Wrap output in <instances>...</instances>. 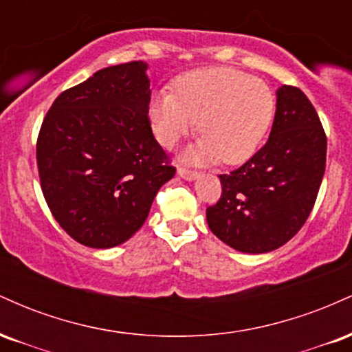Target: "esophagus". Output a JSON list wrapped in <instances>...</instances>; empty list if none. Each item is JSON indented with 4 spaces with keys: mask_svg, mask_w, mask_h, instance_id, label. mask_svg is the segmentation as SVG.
I'll list each match as a JSON object with an SVG mask.
<instances>
[{
    "mask_svg": "<svg viewBox=\"0 0 352 352\" xmlns=\"http://www.w3.org/2000/svg\"><path fill=\"white\" fill-rule=\"evenodd\" d=\"M177 173H179L182 179H185V180H195L197 177H199V173H197L195 170H190V168H187V167H179L177 168Z\"/></svg>",
    "mask_w": 352,
    "mask_h": 352,
    "instance_id": "1",
    "label": "esophagus"
}]
</instances>
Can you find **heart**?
<instances>
[{"label": "heart", "instance_id": "b5f03b06", "mask_svg": "<svg viewBox=\"0 0 352 352\" xmlns=\"http://www.w3.org/2000/svg\"><path fill=\"white\" fill-rule=\"evenodd\" d=\"M273 116L268 84L232 67L188 72L177 80L175 92L159 91L148 104L153 135L164 147L172 148L197 124L201 137L184 155L190 162H245L260 147Z\"/></svg>", "mask_w": 352, "mask_h": 352}]
</instances>
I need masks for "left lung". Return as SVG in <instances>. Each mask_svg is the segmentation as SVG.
Returning a JSON list of instances; mask_svg holds the SVG:
<instances>
[{
	"label": "left lung",
	"mask_w": 352,
	"mask_h": 352,
	"mask_svg": "<svg viewBox=\"0 0 352 352\" xmlns=\"http://www.w3.org/2000/svg\"><path fill=\"white\" fill-rule=\"evenodd\" d=\"M326 134L301 89L276 91L270 139L248 162L220 177L221 197L207 208L213 235L243 253H268L300 232L326 168Z\"/></svg>",
	"instance_id": "8db88e82"
}]
</instances>
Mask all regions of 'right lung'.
<instances>
[{
    "mask_svg": "<svg viewBox=\"0 0 352 352\" xmlns=\"http://www.w3.org/2000/svg\"><path fill=\"white\" fill-rule=\"evenodd\" d=\"M144 60L104 67L52 102L36 145L52 217L80 245L112 248L144 225L175 175L148 120Z\"/></svg>",
    "mask_w": 352,
    "mask_h": 352,
    "instance_id": "obj_1",
    "label": "right lung"
}]
</instances>
